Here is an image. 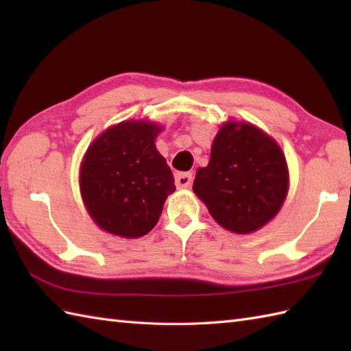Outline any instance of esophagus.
Listing matches in <instances>:
<instances>
[{
	"mask_svg": "<svg viewBox=\"0 0 351 351\" xmlns=\"http://www.w3.org/2000/svg\"><path fill=\"white\" fill-rule=\"evenodd\" d=\"M193 181V175L185 171V173H176L175 176V182L178 189H187L190 187V184Z\"/></svg>",
	"mask_w": 351,
	"mask_h": 351,
	"instance_id": "esophagus-1",
	"label": "esophagus"
}]
</instances>
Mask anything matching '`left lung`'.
I'll return each mask as SVG.
<instances>
[{
  "mask_svg": "<svg viewBox=\"0 0 351 351\" xmlns=\"http://www.w3.org/2000/svg\"><path fill=\"white\" fill-rule=\"evenodd\" d=\"M193 190L220 226L237 234L255 232L287 197L285 155L256 126L228 122L213 141L208 166L197 170Z\"/></svg>",
  "mask_w": 351,
  "mask_h": 351,
  "instance_id": "1",
  "label": "left lung"
}]
</instances>
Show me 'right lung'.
Listing matches in <instances>:
<instances>
[{"instance_id": "obj_1", "label": "right lung", "mask_w": 351, "mask_h": 351, "mask_svg": "<svg viewBox=\"0 0 351 351\" xmlns=\"http://www.w3.org/2000/svg\"><path fill=\"white\" fill-rule=\"evenodd\" d=\"M160 131L149 122H122L87 149L80 171L81 195L96 225L107 232L146 235L176 190L173 173L155 147Z\"/></svg>"}]
</instances>
